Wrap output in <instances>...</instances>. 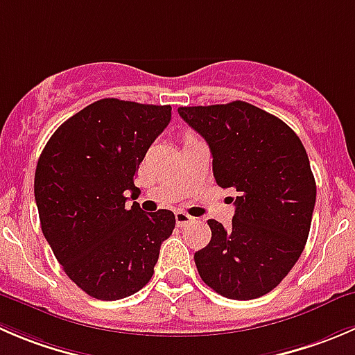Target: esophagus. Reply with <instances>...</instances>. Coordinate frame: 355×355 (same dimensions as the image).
<instances>
[{
	"instance_id": "obj_1",
	"label": "esophagus",
	"mask_w": 355,
	"mask_h": 355,
	"mask_svg": "<svg viewBox=\"0 0 355 355\" xmlns=\"http://www.w3.org/2000/svg\"><path fill=\"white\" fill-rule=\"evenodd\" d=\"M175 220H177L178 227H185L187 223L194 222L196 218H194V216L189 215V213H185V211H177V213H175Z\"/></svg>"
}]
</instances>
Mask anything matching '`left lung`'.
<instances>
[{
    "mask_svg": "<svg viewBox=\"0 0 355 355\" xmlns=\"http://www.w3.org/2000/svg\"><path fill=\"white\" fill-rule=\"evenodd\" d=\"M178 114L208 142L216 184L237 192L232 227L208 220L211 241L194 253L199 276L232 300L263 297L293 269L311 230L315 180L304 144L248 102L180 107Z\"/></svg>",
    "mask_w": 355,
    "mask_h": 355,
    "instance_id": "1",
    "label": "left lung"
}]
</instances>
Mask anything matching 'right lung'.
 Instances as JSON below:
<instances>
[{
	"label": "right lung",
	"instance_id": "add662e5",
	"mask_svg": "<svg viewBox=\"0 0 355 355\" xmlns=\"http://www.w3.org/2000/svg\"><path fill=\"white\" fill-rule=\"evenodd\" d=\"M170 105L102 98L62 123L37 159L34 198L41 230L72 283L98 300L142 290L175 229L170 209L146 213L135 178Z\"/></svg>",
	"mask_w": 355,
	"mask_h": 355
}]
</instances>
